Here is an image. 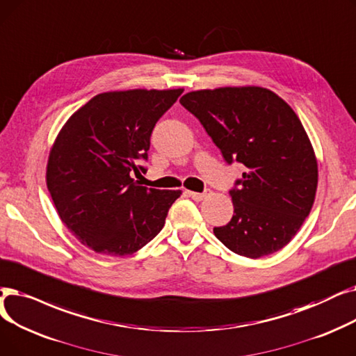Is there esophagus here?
Here are the masks:
<instances>
[{"label":"esophagus","mask_w":356,"mask_h":356,"mask_svg":"<svg viewBox=\"0 0 356 356\" xmlns=\"http://www.w3.org/2000/svg\"><path fill=\"white\" fill-rule=\"evenodd\" d=\"M188 195H190L193 200H195V201H201V200H204L206 197L211 195V190H210V188H206V190H204V193H194V191H188Z\"/></svg>","instance_id":"1"}]
</instances>
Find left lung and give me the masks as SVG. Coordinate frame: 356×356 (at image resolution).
Segmentation results:
<instances>
[{
	"instance_id": "1",
	"label": "left lung",
	"mask_w": 356,
	"mask_h": 356,
	"mask_svg": "<svg viewBox=\"0 0 356 356\" xmlns=\"http://www.w3.org/2000/svg\"><path fill=\"white\" fill-rule=\"evenodd\" d=\"M179 103L229 165L246 166L229 191L234 214L214 227L216 238L252 259L282 249L309 216L317 190V161L297 114L261 87L193 91Z\"/></svg>"
}]
</instances>
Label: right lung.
Wrapping results in <instances>:
<instances>
[{
	"label": "right lung",
	"mask_w": 356,
	"mask_h": 356,
	"mask_svg": "<svg viewBox=\"0 0 356 356\" xmlns=\"http://www.w3.org/2000/svg\"><path fill=\"white\" fill-rule=\"evenodd\" d=\"M184 90L103 92L74 113L47 161L46 182L63 225L97 253L126 257L162 230L181 191L146 188L150 136Z\"/></svg>",
	"instance_id": "1"
}]
</instances>
